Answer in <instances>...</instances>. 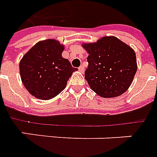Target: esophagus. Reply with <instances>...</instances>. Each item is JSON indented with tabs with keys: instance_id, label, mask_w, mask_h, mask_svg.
<instances>
[{
	"instance_id": "34e87169",
	"label": "esophagus",
	"mask_w": 157,
	"mask_h": 157,
	"mask_svg": "<svg viewBox=\"0 0 157 157\" xmlns=\"http://www.w3.org/2000/svg\"><path fill=\"white\" fill-rule=\"evenodd\" d=\"M78 70H79V71L81 72V73H83V72H84V67L81 65L79 67V68H78Z\"/></svg>"
}]
</instances>
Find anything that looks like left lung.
Segmentation results:
<instances>
[{"label": "left lung", "instance_id": "left-lung-1", "mask_svg": "<svg viewBox=\"0 0 157 157\" xmlns=\"http://www.w3.org/2000/svg\"><path fill=\"white\" fill-rule=\"evenodd\" d=\"M82 47L88 54L85 79L92 90L105 98L124 94L137 70L132 48L115 36H104L94 43H83Z\"/></svg>", "mask_w": 157, "mask_h": 157}]
</instances>
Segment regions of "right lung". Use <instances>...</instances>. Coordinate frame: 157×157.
I'll return each mask as SVG.
<instances>
[{
  "mask_svg": "<svg viewBox=\"0 0 157 157\" xmlns=\"http://www.w3.org/2000/svg\"><path fill=\"white\" fill-rule=\"evenodd\" d=\"M63 49L64 45L54 39L39 41L20 61L22 83L36 98L49 100L57 96L77 70L62 57Z\"/></svg>",
  "mask_w": 157,
  "mask_h": 157,
  "instance_id": "1",
  "label": "right lung"
}]
</instances>
